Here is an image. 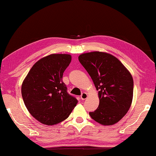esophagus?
<instances>
[{
  "mask_svg": "<svg viewBox=\"0 0 156 156\" xmlns=\"http://www.w3.org/2000/svg\"><path fill=\"white\" fill-rule=\"evenodd\" d=\"M88 97V95L87 93H85V92H83V94H82V95L80 96V98L82 100H85L87 99V98Z\"/></svg>",
  "mask_w": 156,
  "mask_h": 156,
  "instance_id": "obj_1",
  "label": "esophagus"
}]
</instances>
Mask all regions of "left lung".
Returning a JSON list of instances; mask_svg holds the SVG:
<instances>
[{
    "label": "left lung",
    "instance_id": "left-lung-1",
    "mask_svg": "<svg viewBox=\"0 0 156 156\" xmlns=\"http://www.w3.org/2000/svg\"><path fill=\"white\" fill-rule=\"evenodd\" d=\"M80 62L98 91L99 106L89 112L92 119L109 126L122 119L130 108L133 93V77L117 58L106 52L84 53Z\"/></svg>",
    "mask_w": 156,
    "mask_h": 156
}]
</instances>
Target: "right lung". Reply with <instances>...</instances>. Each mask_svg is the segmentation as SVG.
Here are the masks:
<instances>
[{"mask_svg": "<svg viewBox=\"0 0 156 156\" xmlns=\"http://www.w3.org/2000/svg\"><path fill=\"white\" fill-rule=\"evenodd\" d=\"M72 56L52 54L42 58L31 68L21 87V94L30 114L46 125H54L69 117L78 103L69 94L62 81Z\"/></svg>", "mask_w": 156, "mask_h": 156, "instance_id": "add662e5", "label": "right lung"}]
</instances>
